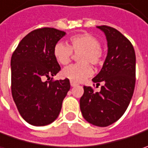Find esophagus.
I'll use <instances>...</instances> for the list:
<instances>
[{
  "instance_id": "1",
  "label": "esophagus",
  "mask_w": 148,
  "mask_h": 148,
  "mask_svg": "<svg viewBox=\"0 0 148 148\" xmlns=\"http://www.w3.org/2000/svg\"><path fill=\"white\" fill-rule=\"evenodd\" d=\"M71 87H75V86H77V83H75V82H71Z\"/></svg>"
}]
</instances>
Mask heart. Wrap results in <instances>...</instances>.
<instances>
[{
    "mask_svg": "<svg viewBox=\"0 0 148 148\" xmlns=\"http://www.w3.org/2000/svg\"><path fill=\"white\" fill-rule=\"evenodd\" d=\"M100 43L96 38L88 33L73 35L68 39L67 46L64 43H56L53 48L54 58L62 65L70 62L71 52L77 53L80 63L66 66L62 71V76L73 82H82L92 75V69L87 62L94 66L101 62Z\"/></svg>",
    "mask_w": 148,
    "mask_h": 148,
    "instance_id": "1",
    "label": "heart"
}]
</instances>
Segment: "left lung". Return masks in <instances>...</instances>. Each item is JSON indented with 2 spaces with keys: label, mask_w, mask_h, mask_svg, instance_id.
Segmentation results:
<instances>
[{
  "label": "left lung",
  "mask_w": 148,
  "mask_h": 148,
  "mask_svg": "<svg viewBox=\"0 0 148 148\" xmlns=\"http://www.w3.org/2000/svg\"><path fill=\"white\" fill-rule=\"evenodd\" d=\"M105 34L108 52L103 66L92 82L103 86L99 92L84 86L80 99L83 118L98 127H107L124 114L134 95L136 73V56L132 43L117 29L109 26H97Z\"/></svg>",
  "instance_id": "1"
}]
</instances>
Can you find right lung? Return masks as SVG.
<instances>
[{
  "label": "right lung",
  "instance_id": "1",
  "mask_svg": "<svg viewBox=\"0 0 148 148\" xmlns=\"http://www.w3.org/2000/svg\"><path fill=\"white\" fill-rule=\"evenodd\" d=\"M64 31L43 28L28 34L11 57V92L20 115L34 126H45L58 117L70 90L68 79L44 82L61 70L53 48Z\"/></svg>",
  "mask_w": 148,
  "mask_h": 148
}]
</instances>
